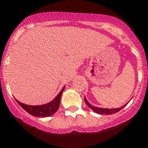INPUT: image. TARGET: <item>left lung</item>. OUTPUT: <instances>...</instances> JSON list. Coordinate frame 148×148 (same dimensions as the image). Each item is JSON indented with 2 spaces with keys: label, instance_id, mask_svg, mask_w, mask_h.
<instances>
[{
  "label": "left lung",
  "instance_id": "obj_1",
  "mask_svg": "<svg viewBox=\"0 0 148 148\" xmlns=\"http://www.w3.org/2000/svg\"><path fill=\"white\" fill-rule=\"evenodd\" d=\"M85 101L87 105L91 109V110H93L95 112L98 113V114H114V113L118 112H119L121 109L123 108L126 104H125L124 106L121 107V108H116V109H103V108H99V107H94V106H92L91 104H90L89 102L87 101V99L85 98Z\"/></svg>",
  "mask_w": 148,
  "mask_h": 148
}]
</instances>
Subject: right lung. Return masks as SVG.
Here are the masks:
<instances>
[{
	"label": "right lung",
	"instance_id": "1",
	"mask_svg": "<svg viewBox=\"0 0 148 148\" xmlns=\"http://www.w3.org/2000/svg\"><path fill=\"white\" fill-rule=\"evenodd\" d=\"M64 88L65 87H63L62 90L60 91L59 94L55 97V99L52 101L46 103V104H44V105L30 106L21 103V102H20L16 99V101L20 104V106L22 108L24 109L27 112H28L31 115L35 116V117H38V118L49 117V116H51L54 113L56 112L58 110L60 102V97H61L62 93H63V90H64Z\"/></svg>",
	"mask_w": 148,
	"mask_h": 148
}]
</instances>
